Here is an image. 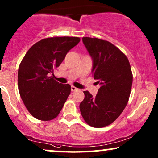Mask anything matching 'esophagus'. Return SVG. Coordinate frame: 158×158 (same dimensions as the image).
<instances>
[{"mask_svg":"<svg viewBox=\"0 0 158 158\" xmlns=\"http://www.w3.org/2000/svg\"><path fill=\"white\" fill-rule=\"evenodd\" d=\"M78 90V88H75V86H71V90H72V91H75V90Z\"/></svg>","mask_w":158,"mask_h":158,"instance_id":"obj_1","label":"esophagus"}]
</instances>
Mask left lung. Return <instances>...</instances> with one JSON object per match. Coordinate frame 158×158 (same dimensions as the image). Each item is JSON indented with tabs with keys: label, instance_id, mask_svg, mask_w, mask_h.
<instances>
[{
	"label": "left lung",
	"instance_id": "obj_1",
	"mask_svg": "<svg viewBox=\"0 0 158 158\" xmlns=\"http://www.w3.org/2000/svg\"><path fill=\"white\" fill-rule=\"evenodd\" d=\"M83 42L92 57V75L101 87L96 97L83 91L80 110L88 125L101 128L113 123L124 111L133 75L128 58L115 45L98 38L83 37Z\"/></svg>",
	"mask_w": 158,
	"mask_h": 158
}]
</instances>
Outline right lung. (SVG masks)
<instances>
[{"label":"right lung","mask_w":158,"mask_h":158,"mask_svg":"<svg viewBox=\"0 0 158 158\" xmlns=\"http://www.w3.org/2000/svg\"><path fill=\"white\" fill-rule=\"evenodd\" d=\"M80 41L75 36L44 39L34 44L21 60L18 71L19 91L34 118L50 121L60 114L70 94L71 86L58 83L51 75Z\"/></svg>","instance_id":"right-lung-1"}]
</instances>
